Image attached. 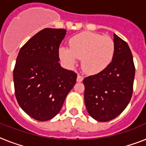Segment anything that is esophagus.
Returning a JSON list of instances; mask_svg holds the SVG:
<instances>
[{
  "mask_svg": "<svg viewBox=\"0 0 146 146\" xmlns=\"http://www.w3.org/2000/svg\"><path fill=\"white\" fill-rule=\"evenodd\" d=\"M76 80H77V82H82V80H83V76L80 75V74H78L77 79H76Z\"/></svg>",
  "mask_w": 146,
  "mask_h": 146,
  "instance_id": "esophagus-1",
  "label": "esophagus"
}]
</instances>
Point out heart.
I'll use <instances>...</instances> for the list:
<instances>
[{
	"instance_id": "obj_1",
	"label": "heart",
	"mask_w": 146,
	"mask_h": 146,
	"mask_svg": "<svg viewBox=\"0 0 146 146\" xmlns=\"http://www.w3.org/2000/svg\"><path fill=\"white\" fill-rule=\"evenodd\" d=\"M69 46L70 48H60V57L70 66H73L77 58L82 59V68L88 74L104 70L112 61L115 50L111 37L88 32L71 38Z\"/></svg>"
}]
</instances>
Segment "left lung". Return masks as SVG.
<instances>
[{"instance_id":"1","label":"left lung","mask_w":146,"mask_h":146,"mask_svg":"<svg viewBox=\"0 0 146 146\" xmlns=\"http://www.w3.org/2000/svg\"><path fill=\"white\" fill-rule=\"evenodd\" d=\"M115 50L112 61L104 70L83 80L87 111L101 122L114 119L131 99L135 77L133 58L129 45L113 34Z\"/></svg>"}]
</instances>
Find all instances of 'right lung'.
Listing matches in <instances>:
<instances>
[{"label":"right lung","instance_id":"obj_1","mask_svg":"<svg viewBox=\"0 0 146 146\" xmlns=\"http://www.w3.org/2000/svg\"><path fill=\"white\" fill-rule=\"evenodd\" d=\"M64 29H42L19 50L13 70L17 102L38 121L52 119L60 111L76 82V73L60 66L59 47Z\"/></svg>","mask_w":146,"mask_h":146}]
</instances>
